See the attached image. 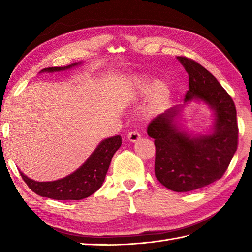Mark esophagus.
<instances>
[{"label":"esophagus","instance_id":"1","mask_svg":"<svg viewBox=\"0 0 252 252\" xmlns=\"http://www.w3.org/2000/svg\"><path fill=\"white\" fill-rule=\"evenodd\" d=\"M140 138H141V134H140V133L135 132V131L130 132L129 134H127V141H130L132 143L137 142L138 140H140Z\"/></svg>","mask_w":252,"mask_h":252}]
</instances>
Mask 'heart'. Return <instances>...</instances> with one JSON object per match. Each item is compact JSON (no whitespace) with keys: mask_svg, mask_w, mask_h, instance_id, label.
<instances>
[{"mask_svg":"<svg viewBox=\"0 0 252 252\" xmlns=\"http://www.w3.org/2000/svg\"><path fill=\"white\" fill-rule=\"evenodd\" d=\"M171 96L172 92L167 83L145 76L135 77L129 92V98L132 101L147 97L145 110L149 117L157 116L167 109Z\"/></svg>","mask_w":252,"mask_h":252,"instance_id":"obj_1","label":"heart"}]
</instances>
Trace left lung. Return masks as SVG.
<instances>
[{
	"label": "left lung",
	"instance_id": "1",
	"mask_svg": "<svg viewBox=\"0 0 252 252\" xmlns=\"http://www.w3.org/2000/svg\"><path fill=\"white\" fill-rule=\"evenodd\" d=\"M189 78L185 104L165 110L149 123L147 133L155 138L157 180L173 191H190L222 178L237 149L236 108L215 76L187 57H176ZM191 101L207 104L214 123L207 135L186 130L181 111Z\"/></svg>",
	"mask_w": 252,
	"mask_h": 252
}]
</instances>
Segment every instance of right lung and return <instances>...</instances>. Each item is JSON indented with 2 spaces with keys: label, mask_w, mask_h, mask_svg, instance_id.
<instances>
[{
  "label": "right lung",
  "mask_w": 252,
  "mask_h": 252,
  "mask_svg": "<svg viewBox=\"0 0 252 252\" xmlns=\"http://www.w3.org/2000/svg\"><path fill=\"white\" fill-rule=\"evenodd\" d=\"M82 62L73 63L65 67H51L41 70L44 72H60L81 65ZM121 136L116 135L101 141L85 162L66 178L51 182H37L26 176L21 171L20 175L31 190L42 197L56 200H81L91 196L105 181L112 156L121 146Z\"/></svg>",
  "instance_id": "obj_1"
}]
</instances>
